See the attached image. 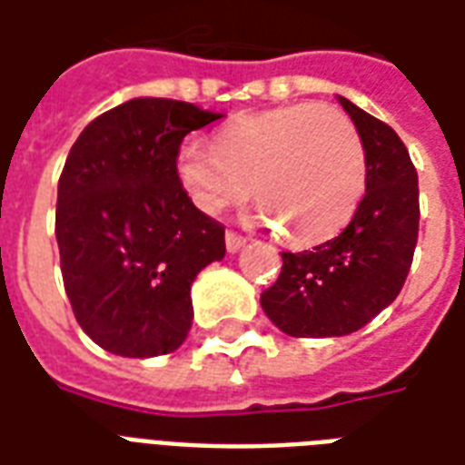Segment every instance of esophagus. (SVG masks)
<instances>
[{"mask_svg": "<svg viewBox=\"0 0 465 465\" xmlns=\"http://www.w3.org/2000/svg\"><path fill=\"white\" fill-rule=\"evenodd\" d=\"M243 243H246V239H243L242 233L226 232V252L236 253V252H239V249H242Z\"/></svg>", "mask_w": 465, "mask_h": 465, "instance_id": "esophagus-1", "label": "esophagus"}]
</instances>
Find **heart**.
<instances>
[{"label": "heart", "mask_w": 465, "mask_h": 465, "mask_svg": "<svg viewBox=\"0 0 465 465\" xmlns=\"http://www.w3.org/2000/svg\"><path fill=\"white\" fill-rule=\"evenodd\" d=\"M366 146L356 124L329 104H286L233 119L216 143L189 142L176 179L199 212L219 216L252 189L263 222L286 242H329L351 222L366 192Z\"/></svg>", "instance_id": "obj_1"}]
</instances>
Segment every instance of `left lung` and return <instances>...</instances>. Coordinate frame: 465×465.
<instances>
[{"label": "left lung", "mask_w": 465, "mask_h": 465, "mask_svg": "<svg viewBox=\"0 0 465 465\" xmlns=\"http://www.w3.org/2000/svg\"><path fill=\"white\" fill-rule=\"evenodd\" d=\"M366 146V193L349 226L312 252H283L262 306L296 339L346 336L379 316L409 276L419 242V173L399 134L339 96Z\"/></svg>", "instance_id": "left-lung-1"}]
</instances>
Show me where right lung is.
<instances>
[{"label": "right lung", "mask_w": 465, "mask_h": 465, "mask_svg": "<svg viewBox=\"0 0 465 465\" xmlns=\"http://www.w3.org/2000/svg\"><path fill=\"white\" fill-rule=\"evenodd\" d=\"M222 114L173 99H132L86 124L56 192V243L76 322L126 359L179 349L192 283L226 253L223 226L176 179L183 136Z\"/></svg>", "instance_id": "right-lung-1"}]
</instances>
